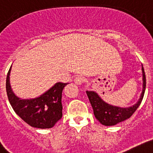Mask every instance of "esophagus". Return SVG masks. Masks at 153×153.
Masks as SVG:
<instances>
[{
  "label": "esophagus",
  "instance_id": "obj_1",
  "mask_svg": "<svg viewBox=\"0 0 153 153\" xmlns=\"http://www.w3.org/2000/svg\"><path fill=\"white\" fill-rule=\"evenodd\" d=\"M85 78L82 76H78L74 79V83L77 85H82L83 83L85 82Z\"/></svg>",
  "mask_w": 153,
  "mask_h": 153
}]
</instances>
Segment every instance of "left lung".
Masks as SVG:
<instances>
[{
	"label": "left lung",
	"instance_id": "8db88e82",
	"mask_svg": "<svg viewBox=\"0 0 153 153\" xmlns=\"http://www.w3.org/2000/svg\"><path fill=\"white\" fill-rule=\"evenodd\" d=\"M141 71H142V81H143L142 92L137 102L132 106L121 108V107L109 105L104 101L95 91H86L92 108L94 109V115L97 120L102 125L114 126L119 123L125 121L134 113L139 105H141L145 94V86H146V79H145L143 66L141 67Z\"/></svg>",
	"mask_w": 153,
	"mask_h": 153
}]
</instances>
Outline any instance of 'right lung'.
Here are the masks:
<instances>
[{
    "label": "right lung",
    "instance_id": "add662e5",
    "mask_svg": "<svg viewBox=\"0 0 153 153\" xmlns=\"http://www.w3.org/2000/svg\"><path fill=\"white\" fill-rule=\"evenodd\" d=\"M8 71L6 79V91L15 112L32 127L49 129L62 118V92L68 83L56 82L44 94L31 99H21L12 91Z\"/></svg>",
    "mask_w": 153,
    "mask_h": 153
}]
</instances>
